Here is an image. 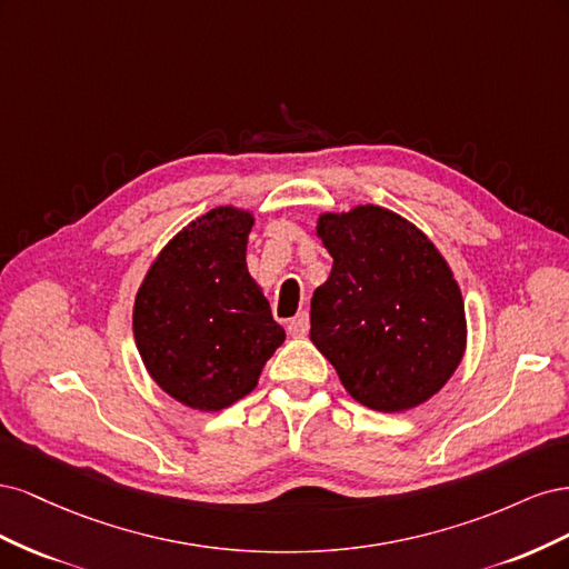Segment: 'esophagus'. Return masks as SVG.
I'll use <instances>...</instances> for the list:
<instances>
[{
	"label": "esophagus",
	"mask_w": 569,
	"mask_h": 569,
	"mask_svg": "<svg viewBox=\"0 0 569 569\" xmlns=\"http://www.w3.org/2000/svg\"><path fill=\"white\" fill-rule=\"evenodd\" d=\"M308 327H311V322H308V316H306V313H299V316H295V318H291V320L287 322V332H289L291 337L301 339V337L308 335Z\"/></svg>",
	"instance_id": "esophagus-1"
}]
</instances>
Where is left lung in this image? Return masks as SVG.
<instances>
[{"mask_svg": "<svg viewBox=\"0 0 569 569\" xmlns=\"http://www.w3.org/2000/svg\"><path fill=\"white\" fill-rule=\"evenodd\" d=\"M316 237L332 270L311 299V341L358 403L418 408L443 389L468 347L451 266L420 228L385 206L322 211Z\"/></svg>", "mask_w": 569, "mask_h": 569, "instance_id": "8db88e82", "label": "left lung"}]
</instances>
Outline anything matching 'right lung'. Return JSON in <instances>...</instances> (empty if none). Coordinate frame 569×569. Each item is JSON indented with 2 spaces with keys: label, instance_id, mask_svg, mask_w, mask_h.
Returning a JSON list of instances; mask_svg holds the SVG:
<instances>
[{
  "label": "right lung",
  "instance_id": "add662e5",
  "mask_svg": "<svg viewBox=\"0 0 569 569\" xmlns=\"http://www.w3.org/2000/svg\"><path fill=\"white\" fill-rule=\"evenodd\" d=\"M253 211L218 206L153 258L132 306L149 377L178 403L216 412L244 399L284 341L247 268Z\"/></svg>",
  "mask_w": 569,
  "mask_h": 569
}]
</instances>
